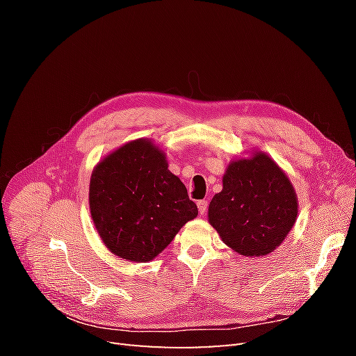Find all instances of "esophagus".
<instances>
[{"mask_svg": "<svg viewBox=\"0 0 356 356\" xmlns=\"http://www.w3.org/2000/svg\"><path fill=\"white\" fill-rule=\"evenodd\" d=\"M197 208H199V212L202 215L207 213V211H208V200H199L197 202Z\"/></svg>", "mask_w": 356, "mask_h": 356, "instance_id": "esophagus-1", "label": "esophagus"}]
</instances>
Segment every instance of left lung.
<instances>
[{
	"instance_id": "8db88e82",
	"label": "left lung",
	"mask_w": 356,
	"mask_h": 356,
	"mask_svg": "<svg viewBox=\"0 0 356 356\" xmlns=\"http://www.w3.org/2000/svg\"><path fill=\"white\" fill-rule=\"evenodd\" d=\"M297 196L288 177L264 153L229 165L208 217L225 245L245 257L275 251L293 229Z\"/></svg>"
}]
</instances>
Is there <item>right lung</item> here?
Segmentation results:
<instances>
[{
    "label": "right lung",
    "instance_id": "right-lung-1",
    "mask_svg": "<svg viewBox=\"0 0 356 356\" xmlns=\"http://www.w3.org/2000/svg\"><path fill=\"white\" fill-rule=\"evenodd\" d=\"M89 203L106 248L136 263L153 260L197 215L163 152L145 139L124 144L95 168Z\"/></svg>",
    "mask_w": 356,
    "mask_h": 356
}]
</instances>
